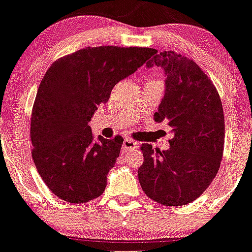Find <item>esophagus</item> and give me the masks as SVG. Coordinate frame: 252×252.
I'll use <instances>...</instances> for the list:
<instances>
[{
  "instance_id": "34e87169",
  "label": "esophagus",
  "mask_w": 252,
  "mask_h": 252,
  "mask_svg": "<svg viewBox=\"0 0 252 252\" xmlns=\"http://www.w3.org/2000/svg\"><path fill=\"white\" fill-rule=\"evenodd\" d=\"M138 148V143L132 139H125L123 143V150H129V149Z\"/></svg>"
}]
</instances>
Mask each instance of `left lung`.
<instances>
[{
  "mask_svg": "<svg viewBox=\"0 0 252 252\" xmlns=\"http://www.w3.org/2000/svg\"><path fill=\"white\" fill-rule=\"evenodd\" d=\"M148 68L164 72V96L154 118L167 121L168 150L142 144L144 162L138 179L145 194L163 205H185L205 191L220 168L224 142L222 103L196 62L174 51H154Z\"/></svg>",
  "mask_w": 252,
  "mask_h": 252,
  "instance_id": "obj_1",
  "label": "left lung"
}]
</instances>
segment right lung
Wrapping results in <instances>:
<instances>
[{"label": "right lung", "mask_w": 252, "mask_h": 252, "mask_svg": "<svg viewBox=\"0 0 252 252\" xmlns=\"http://www.w3.org/2000/svg\"><path fill=\"white\" fill-rule=\"evenodd\" d=\"M151 48H85L59 59L45 73L32 109V158L59 198L85 203L103 193L124 139L94 137L89 121L115 84L154 54Z\"/></svg>", "instance_id": "right-lung-1"}]
</instances>
